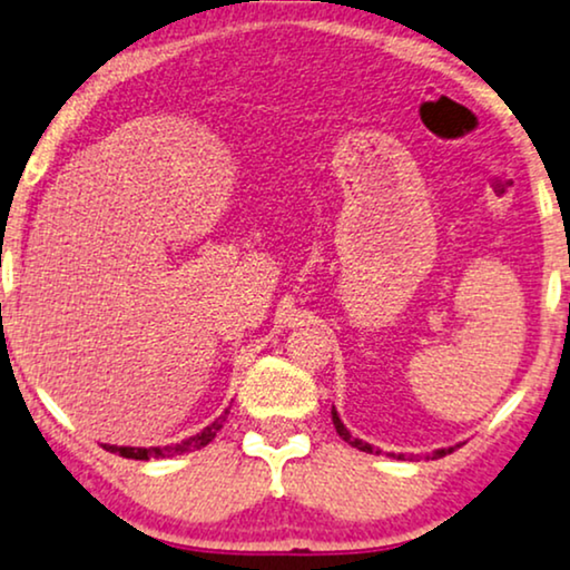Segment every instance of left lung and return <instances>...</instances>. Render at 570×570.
Here are the masks:
<instances>
[{"mask_svg": "<svg viewBox=\"0 0 570 570\" xmlns=\"http://www.w3.org/2000/svg\"><path fill=\"white\" fill-rule=\"evenodd\" d=\"M331 417H334V429H336V434L344 439V442H350L352 446H357V450H363V452H379V450H373V446L368 444V442H363V439H357V436H352L347 429H344V423L338 421V415H336V410H331ZM455 446H460V444H455ZM455 446H450V450H436L434 452V458H444L446 452H452L455 450ZM400 458H405V455H400Z\"/></svg>", "mask_w": 570, "mask_h": 570, "instance_id": "1", "label": "left lung"}]
</instances>
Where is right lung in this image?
Instances as JSON below:
<instances>
[{"label": "right lung", "mask_w": 570, "mask_h": 570, "mask_svg": "<svg viewBox=\"0 0 570 570\" xmlns=\"http://www.w3.org/2000/svg\"><path fill=\"white\" fill-rule=\"evenodd\" d=\"M228 410L220 417H215L207 429H202L199 434H194L189 439H184L181 444H168V446H115V444H105L107 452H118L120 458L128 460H149V458H170V455H181V452H191V450H202L205 444H210L215 434L223 429V421H226Z\"/></svg>", "instance_id": "right-lung-1"}]
</instances>
